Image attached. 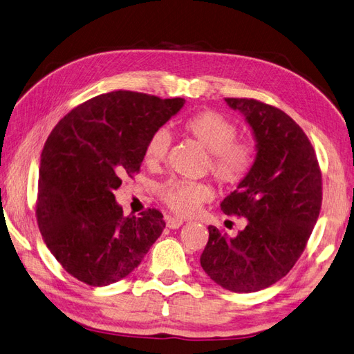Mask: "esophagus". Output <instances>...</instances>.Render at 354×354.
Returning a JSON list of instances; mask_svg holds the SVG:
<instances>
[{
    "label": "esophagus",
    "instance_id": "1",
    "mask_svg": "<svg viewBox=\"0 0 354 354\" xmlns=\"http://www.w3.org/2000/svg\"><path fill=\"white\" fill-rule=\"evenodd\" d=\"M167 225H168L169 228H172V230L180 228V227L183 225V219L174 218V216H168V218H167Z\"/></svg>",
    "mask_w": 354,
    "mask_h": 354
}]
</instances>
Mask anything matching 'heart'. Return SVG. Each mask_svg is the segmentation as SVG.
<instances>
[{
  "mask_svg": "<svg viewBox=\"0 0 354 354\" xmlns=\"http://www.w3.org/2000/svg\"><path fill=\"white\" fill-rule=\"evenodd\" d=\"M182 131L207 151L205 169L221 187H237L255 168L258 151L249 141L237 140L239 127L218 111H200L186 117ZM171 136L165 129H156L144 145V163L158 168L165 162ZM159 200L180 216H191L203 203L212 198V189L204 182L171 178L159 186Z\"/></svg>",
  "mask_w": 354,
  "mask_h": 354,
  "instance_id": "heart-1",
  "label": "heart"
}]
</instances>
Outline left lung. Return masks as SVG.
Segmentation results:
<instances>
[{
  "label": "left lung",
  "mask_w": 354,
  "mask_h": 354,
  "mask_svg": "<svg viewBox=\"0 0 354 354\" xmlns=\"http://www.w3.org/2000/svg\"><path fill=\"white\" fill-rule=\"evenodd\" d=\"M251 124L255 168L222 201V212L245 218L236 237L209 227L201 267L218 286L254 292L273 286L305 251L322 209V169L311 141L286 112L255 99L227 97Z\"/></svg>",
  "instance_id": "left-lung-1"
}]
</instances>
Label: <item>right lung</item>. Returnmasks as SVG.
Returning a JSON list of instances; mask_svg holds the SVG:
<instances>
[{
    "instance_id": "1",
    "label": "right lung",
    "mask_w": 354,
    "mask_h": 354,
    "mask_svg": "<svg viewBox=\"0 0 354 354\" xmlns=\"http://www.w3.org/2000/svg\"><path fill=\"white\" fill-rule=\"evenodd\" d=\"M185 99L111 91L73 108L41 150L37 225L63 269L91 287L126 278L165 228L145 209L124 216L114 191L140 172L144 145Z\"/></svg>"
}]
</instances>
